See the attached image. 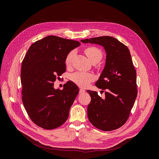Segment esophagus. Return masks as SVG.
Listing matches in <instances>:
<instances>
[{
    "label": "esophagus",
    "mask_w": 159,
    "mask_h": 159,
    "mask_svg": "<svg viewBox=\"0 0 159 159\" xmlns=\"http://www.w3.org/2000/svg\"><path fill=\"white\" fill-rule=\"evenodd\" d=\"M85 92V89H80V91H79V93H80V94H81V93H84Z\"/></svg>",
    "instance_id": "34e87169"
}]
</instances>
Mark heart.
<instances>
[{"label":"heart","instance_id":"b5f03b06","mask_svg":"<svg viewBox=\"0 0 159 159\" xmlns=\"http://www.w3.org/2000/svg\"><path fill=\"white\" fill-rule=\"evenodd\" d=\"M85 53L91 63H93V62H97V63H98L103 57V53L102 50L99 49L98 48L93 46L86 48L85 49ZM74 54L75 52L72 50L67 55L65 60V64L67 66H70ZM71 80L76 85L80 86V87L84 88L89 84L90 81L93 80V75L90 73H87V72L77 71L71 75Z\"/></svg>","mask_w":159,"mask_h":159}]
</instances>
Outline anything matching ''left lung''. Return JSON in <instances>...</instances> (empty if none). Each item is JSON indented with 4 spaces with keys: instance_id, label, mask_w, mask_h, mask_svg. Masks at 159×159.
Here are the masks:
<instances>
[{
    "instance_id": "8db88e82",
    "label": "left lung",
    "mask_w": 159,
    "mask_h": 159,
    "mask_svg": "<svg viewBox=\"0 0 159 159\" xmlns=\"http://www.w3.org/2000/svg\"><path fill=\"white\" fill-rule=\"evenodd\" d=\"M81 42L102 46L107 54L104 69L95 83L98 88L105 90V99L96 91H87L91 96L88 106L89 121L102 131L117 129L127 121L137 95V74L129 50L109 36Z\"/></svg>"
}]
</instances>
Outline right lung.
I'll use <instances>...</instances> for the list:
<instances>
[{"instance_id":"1","label":"right lung","mask_w":159,"mask_h":159,"mask_svg":"<svg viewBox=\"0 0 159 159\" xmlns=\"http://www.w3.org/2000/svg\"><path fill=\"white\" fill-rule=\"evenodd\" d=\"M80 44L48 36L35 42L27 51L21 67L22 99L28 116L38 126L54 129L68 119L79 88L68 81L63 89H56L54 82L66 71L67 55Z\"/></svg>"}]
</instances>
